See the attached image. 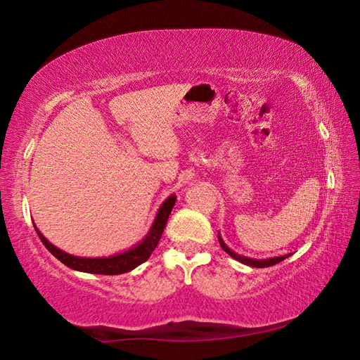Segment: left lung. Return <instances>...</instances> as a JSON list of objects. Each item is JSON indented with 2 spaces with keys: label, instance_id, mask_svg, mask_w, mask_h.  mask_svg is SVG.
<instances>
[{
  "label": "left lung",
  "instance_id": "8db88e82",
  "mask_svg": "<svg viewBox=\"0 0 360 360\" xmlns=\"http://www.w3.org/2000/svg\"><path fill=\"white\" fill-rule=\"evenodd\" d=\"M217 238H219V243H221V248L230 255V257H233L235 260H238V262H241V264L249 265V266H255V268L271 266V265L279 264V262H283L285 257H289V255H281V257H271V259H262V260L249 259V257H245V255H240V254H236V252L231 251V249L227 245H225L224 240L221 238V235H217Z\"/></svg>",
  "mask_w": 360,
  "mask_h": 360
}]
</instances>
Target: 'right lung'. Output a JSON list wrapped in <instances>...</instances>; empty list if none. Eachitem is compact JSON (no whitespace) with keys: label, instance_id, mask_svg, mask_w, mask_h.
Returning <instances> with one entry per match:
<instances>
[{"label":"right lung","instance_id":"right-lung-1","mask_svg":"<svg viewBox=\"0 0 360 360\" xmlns=\"http://www.w3.org/2000/svg\"><path fill=\"white\" fill-rule=\"evenodd\" d=\"M176 203V195H169V197L162 203L160 208H158L157 216L154 219V224H152L150 230L148 235L144 236L141 243H138L135 248L129 249V251L120 252L117 255H111V257H77V255H71L68 252L62 251L49 243L44 236H42L41 231L36 229V233L42 241L49 252L56 255V257L65 264L66 266L72 268V270L84 271V273H95V275H122V273H127L141 265L143 262L150 257V254L154 252L157 248L158 241H160V236L163 233V229H165L167 221L169 217V212H172L173 206Z\"/></svg>","mask_w":360,"mask_h":360}]
</instances>
